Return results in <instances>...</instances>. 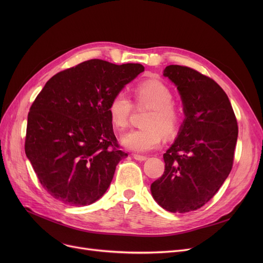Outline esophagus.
<instances>
[{
    "instance_id": "esophagus-1",
    "label": "esophagus",
    "mask_w": 263,
    "mask_h": 263,
    "mask_svg": "<svg viewBox=\"0 0 263 263\" xmlns=\"http://www.w3.org/2000/svg\"><path fill=\"white\" fill-rule=\"evenodd\" d=\"M133 158L137 161H146L148 159L146 156H141V155H136V154L133 155Z\"/></svg>"
}]
</instances>
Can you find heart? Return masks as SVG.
Listing matches in <instances>:
<instances>
[{
	"label": "heart",
	"instance_id": "b5f03b06",
	"mask_svg": "<svg viewBox=\"0 0 263 263\" xmlns=\"http://www.w3.org/2000/svg\"><path fill=\"white\" fill-rule=\"evenodd\" d=\"M135 100L139 107L151 108L146 117L144 129L131 130L123 134L120 142L123 147L136 153H148L158 148L163 134L172 137L177 134L181 123V112L172 102L171 89L159 80L145 81L135 88ZM133 104L128 96L117 92L108 104V115L114 127L123 130L128 126Z\"/></svg>",
	"mask_w": 263,
	"mask_h": 263
}]
</instances>
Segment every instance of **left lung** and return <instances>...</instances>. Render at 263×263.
Masks as SVG:
<instances>
[{"label":"left lung","mask_w":263,"mask_h":263,"mask_svg":"<svg viewBox=\"0 0 263 263\" xmlns=\"http://www.w3.org/2000/svg\"><path fill=\"white\" fill-rule=\"evenodd\" d=\"M180 93L185 119L163 155L164 174L151 184L163 209L185 213L208 202L231 172L238 122L226 92L211 78L190 67L164 69Z\"/></svg>","instance_id":"left-lung-1"}]
</instances>
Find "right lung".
<instances>
[{"label":"right lung","mask_w":263,"mask_h":263,"mask_svg":"<svg viewBox=\"0 0 263 263\" xmlns=\"http://www.w3.org/2000/svg\"><path fill=\"white\" fill-rule=\"evenodd\" d=\"M144 69L89 60L46 83L27 115L24 148L52 197L81 206L106 192L117 164L128 157L119 150L108 104Z\"/></svg>","instance_id":"obj_1"}]
</instances>
